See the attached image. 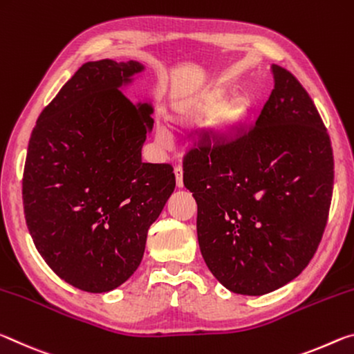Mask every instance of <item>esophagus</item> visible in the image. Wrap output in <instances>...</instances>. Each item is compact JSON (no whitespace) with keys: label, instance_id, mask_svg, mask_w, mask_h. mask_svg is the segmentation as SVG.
Listing matches in <instances>:
<instances>
[{"label":"esophagus","instance_id":"obj_1","mask_svg":"<svg viewBox=\"0 0 354 354\" xmlns=\"http://www.w3.org/2000/svg\"><path fill=\"white\" fill-rule=\"evenodd\" d=\"M174 172H176L177 187L182 188L183 187V169H182V166H176V169H174Z\"/></svg>","mask_w":354,"mask_h":354}]
</instances>
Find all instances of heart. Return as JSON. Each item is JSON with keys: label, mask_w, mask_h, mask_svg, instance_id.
I'll use <instances>...</instances> for the list:
<instances>
[{"label": "heart", "mask_w": 354, "mask_h": 354, "mask_svg": "<svg viewBox=\"0 0 354 354\" xmlns=\"http://www.w3.org/2000/svg\"><path fill=\"white\" fill-rule=\"evenodd\" d=\"M246 111L241 105L229 106L227 97L223 92L213 91L201 95L198 100L191 102L188 106H185L180 113L176 115L174 122L178 127H194L205 124L208 120H213L216 130L223 135H232V133L240 129V125L245 120ZM160 139H165V131H158Z\"/></svg>", "instance_id": "obj_1"}]
</instances>
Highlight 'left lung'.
I'll list each match as a JSON object with an SVG mask.
<instances>
[{
    "label": "left lung",
    "mask_w": 354,
    "mask_h": 354,
    "mask_svg": "<svg viewBox=\"0 0 354 354\" xmlns=\"http://www.w3.org/2000/svg\"><path fill=\"white\" fill-rule=\"evenodd\" d=\"M256 125L183 156L208 270L230 292L259 297L314 257L334 185L331 139L306 89L279 66Z\"/></svg>",
    "instance_id": "obj_1"
}]
</instances>
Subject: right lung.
<instances>
[{
    "label": "right lung",
    "instance_id": "1",
    "mask_svg": "<svg viewBox=\"0 0 354 354\" xmlns=\"http://www.w3.org/2000/svg\"><path fill=\"white\" fill-rule=\"evenodd\" d=\"M142 68L86 62L40 113L28 144V230L46 265L84 292H109L135 273L176 188L171 165L141 160L152 106L120 91Z\"/></svg>",
    "mask_w": 354,
    "mask_h": 354
}]
</instances>
